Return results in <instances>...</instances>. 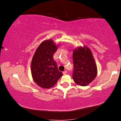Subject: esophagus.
<instances>
[{"instance_id": "obj_1", "label": "esophagus", "mask_w": 121, "mask_h": 121, "mask_svg": "<svg viewBox=\"0 0 121 121\" xmlns=\"http://www.w3.org/2000/svg\"><path fill=\"white\" fill-rule=\"evenodd\" d=\"M66 73H67V71H66V70H65V71H64L63 72H62L63 74H66Z\"/></svg>"}]
</instances>
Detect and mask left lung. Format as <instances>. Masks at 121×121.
Masks as SVG:
<instances>
[{"instance_id": "obj_1", "label": "left lung", "mask_w": 121, "mask_h": 121, "mask_svg": "<svg viewBox=\"0 0 121 121\" xmlns=\"http://www.w3.org/2000/svg\"><path fill=\"white\" fill-rule=\"evenodd\" d=\"M73 78L74 82L85 86L96 77L97 67L91 50L87 46L78 47L73 52Z\"/></svg>"}]
</instances>
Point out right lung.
<instances>
[{"mask_svg": "<svg viewBox=\"0 0 121 121\" xmlns=\"http://www.w3.org/2000/svg\"><path fill=\"white\" fill-rule=\"evenodd\" d=\"M59 45L52 39L43 41L35 52L31 61V74L33 80L39 86L49 89L56 84L62 76L53 60V54Z\"/></svg>", "mask_w": 121, "mask_h": 121, "instance_id": "1", "label": "right lung"}]
</instances>
